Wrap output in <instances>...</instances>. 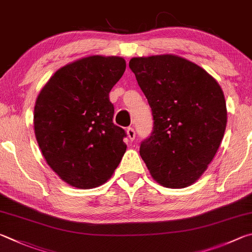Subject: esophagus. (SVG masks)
<instances>
[{"label":"esophagus","instance_id":"esophagus-1","mask_svg":"<svg viewBox=\"0 0 252 252\" xmlns=\"http://www.w3.org/2000/svg\"><path fill=\"white\" fill-rule=\"evenodd\" d=\"M126 133H127V136H128V138L130 140H134L135 137H136V131L134 129V127H128V128L126 129Z\"/></svg>","mask_w":252,"mask_h":252}]
</instances>
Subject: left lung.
<instances>
[{
	"label": "left lung",
	"instance_id": "left-lung-1",
	"mask_svg": "<svg viewBox=\"0 0 252 252\" xmlns=\"http://www.w3.org/2000/svg\"><path fill=\"white\" fill-rule=\"evenodd\" d=\"M129 68L154 119L140 156L157 183L187 187L204 174L222 140L227 108L221 88L204 68L176 55L134 57Z\"/></svg>",
	"mask_w": 252,
	"mask_h": 252
}]
</instances>
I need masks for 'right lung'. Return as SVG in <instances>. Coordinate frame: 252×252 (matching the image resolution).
I'll list each match as a JSON object with an SVG mask.
<instances>
[{
  "label": "right lung",
  "mask_w": 252,
  "mask_h": 252,
  "mask_svg": "<svg viewBox=\"0 0 252 252\" xmlns=\"http://www.w3.org/2000/svg\"><path fill=\"white\" fill-rule=\"evenodd\" d=\"M126 69L118 56H90L62 67L39 93L35 137L48 166L70 186L110 178L126 152V131L113 123L109 92Z\"/></svg>",
  "instance_id": "add662e5"
}]
</instances>
